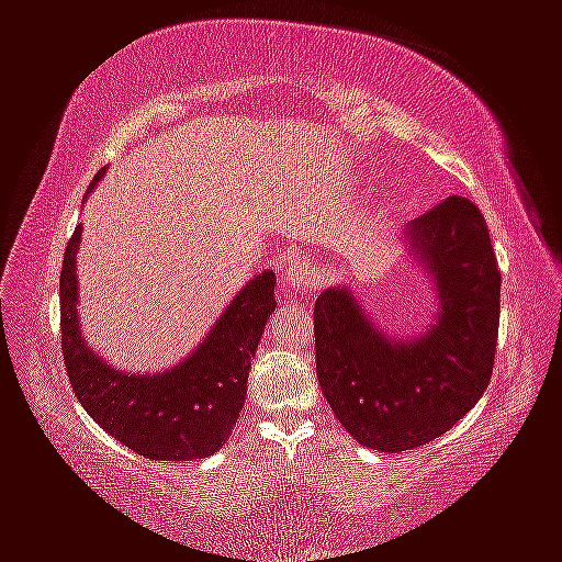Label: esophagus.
<instances>
[{
	"label": "esophagus",
	"mask_w": 562,
	"mask_h": 562,
	"mask_svg": "<svg viewBox=\"0 0 562 562\" xmlns=\"http://www.w3.org/2000/svg\"><path fill=\"white\" fill-rule=\"evenodd\" d=\"M317 278H321V272H317V267L310 259H295L288 267V272L282 274V295L288 300H297L307 290L315 288Z\"/></svg>",
	"instance_id": "obj_1"
}]
</instances>
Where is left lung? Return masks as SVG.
Returning <instances> with one entry per match:
<instances>
[{"instance_id": "8db88e82", "label": "left lung", "mask_w": 562, "mask_h": 562, "mask_svg": "<svg viewBox=\"0 0 562 562\" xmlns=\"http://www.w3.org/2000/svg\"><path fill=\"white\" fill-rule=\"evenodd\" d=\"M404 245L439 307L422 335H386L346 282L315 300L317 381L358 443L422 447L449 431L490 386L499 328V270L487 222L449 196L408 224Z\"/></svg>"}]
</instances>
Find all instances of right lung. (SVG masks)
Wrapping results in <instances>:
<instances>
[{"instance_id":"1","label":"right lung","mask_w":562,"mask_h":562,"mask_svg":"<svg viewBox=\"0 0 562 562\" xmlns=\"http://www.w3.org/2000/svg\"><path fill=\"white\" fill-rule=\"evenodd\" d=\"M80 234L82 227L67 241L60 272L63 358L75 396L103 431L140 457L158 462L212 457L229 441L245 406L249 366L278 307V278L267 270L249 280L183 361L156 373H128L105 363L80 333Z\"/></svg>"}]
</instances>
